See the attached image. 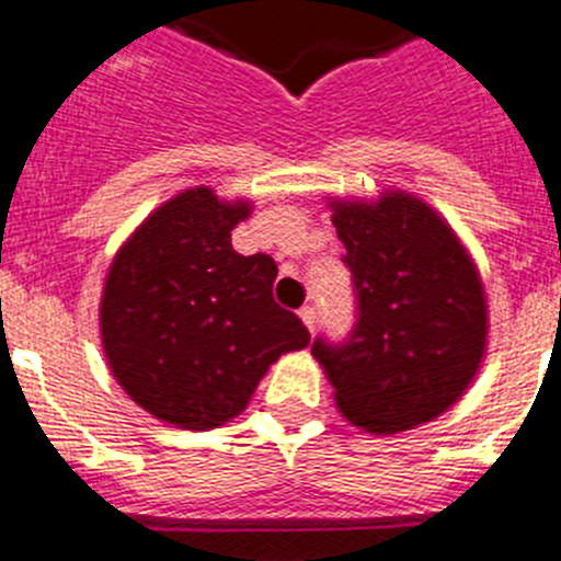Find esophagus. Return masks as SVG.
<instances>
[{
    "instance_id": "34e87169",
    "label": "esophagus",
    "mask_w": 561,
    "mask_h": 561,
    "mask_svg": "<svg viewBox=\"0 0 561 561\" xmlns=\"http://www.w3.org/2000/svg\"><path fill=\"white\" fill-rule=\"evenodd\" d=\"M300 320L306 323V329L314 331V325H317V309H314V306H304V309H300Z\"/></svg>"
}]
</instances>
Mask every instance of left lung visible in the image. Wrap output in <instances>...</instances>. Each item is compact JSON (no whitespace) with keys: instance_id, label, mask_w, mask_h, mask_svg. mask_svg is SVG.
<instances>
[{"instance_id":"1","label":"left lung","mask_w":561,"mask_h":561,"mask_svg":"<svg viewBox=\"0 0 561 561\" xmlns=\"http://www.w3.org/2000/svg\"><path fill=\"white\" fill-rule=\"evenodd\" d=\"M334 227L354 284L348 336L311 354L354 427L401 433L460 399L485 348L483 286L455 232L408 193L340 202Z\"/></svg>"}]
</instances>
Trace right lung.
<instances>
[{"label": "right lung", "mask_w": 561, "mask_h": 561, "mask_svg": "<svg viewBox=\"0 0 561 561\" xmlns=\"http://www.w3.org/2000/svg\"><path fill=\"white\" fill-rule=\"evenodd\" d=\"M247 216V202L193 187L153 210L108 270V368L142 410L176 427L230 421L272 362L311 340L304 320L272 297L275 261L232 250V227Z\"/></svg>", "instance_id": "right-lung-1"}]
</instances>
